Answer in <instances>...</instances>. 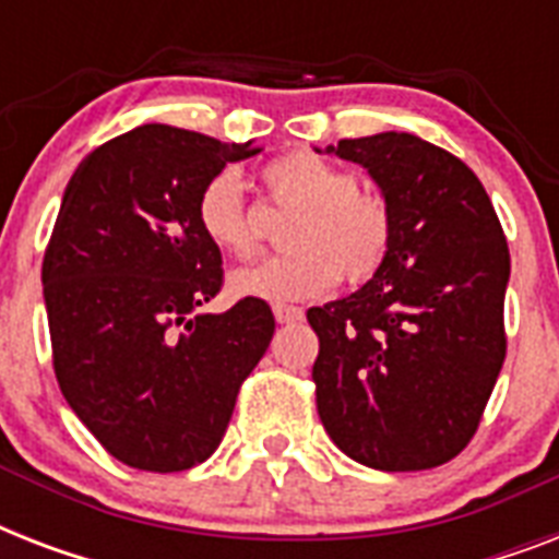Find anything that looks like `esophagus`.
<instances>
[{"label":"esophagus","mask_w":559,"mask_h":559,"mask_svg":"<svg viewBox=\"0 0 559 559\" xmlns=\"http://www.w3.org/2000/svg\"><path fill=\"white\" fill-rule=\"evenodd\" d=\"M272 313H275V319H278V324H296L305 319V310L296 305H275L272 307Z\"/></svg>","instance_id":"obj_1"}]
</instances>
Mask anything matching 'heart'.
I'll use <instances>...</instances> for the list:
<instances>
[{
  "label": "heart",
  "instance_id": "heart-1",
  "mask_svg": "<svg viewBox=\"0 0 559 559\" xmlns=\"http://www.w3.org/2000/svg\"><path fill=\"white\" fill-rule=\"evenodd\" d=\"M263 186L278 202L296 205L287 228L289 252L231 272L235 296L272 305L324 296L342 281L371 278L391 246V211L377 193L359 191L354 170L307 151L284 153L263 165ZM197 226L214 249L231 258L258 252L243 182L219 170L197 197Z\"/></svg>",
  "mask_w": 559,
  "mask_h": 559
}]
</instances>
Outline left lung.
Returning <instances> with one entry per match:
<instances>
[{"label": "left lung", "instance_id": "8db88e82", "mask_svg": "<svg viewBox=\"0 0 559 559\" xmlns=\"http://www.w3.org/2000/svg\"><path fill=\"white\" fill-rule=\"evenodd\" d=\"M391 211V246L366 287L307 322L319 336L316 406L345 455L385 473L455 459L502 371L511 252L473 170L412 133L342 139Z\"/></svg>", "mask_w": 559, "mask_h": 559}]
</instances>
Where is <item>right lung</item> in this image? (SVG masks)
<instances>
[{"label": "right lung", "instance_id": "obj_1", "mask_svg": "<svg viewBox=\"0 0 559 559\" xmlns=\"http://www.w3.org/2000/svg\"><path fill=\"white\" fill-rule=\"evenodd\" d=\"M258 147L168 124L109 139L66 186L43 258L66 403L112 459L179 473L217 450L275 319L261 298L200 313L223 287L197 197Z\"/></svg>", "mask_w": 559, "mask_h": 559}]
</instances>
